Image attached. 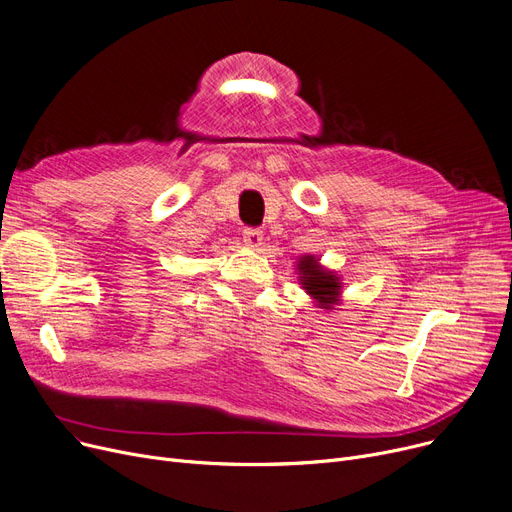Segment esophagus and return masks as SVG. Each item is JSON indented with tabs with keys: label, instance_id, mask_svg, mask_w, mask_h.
Instances as JSON below:
<instances>
[{
	"label": "esophagus",
	"instance_id": "obj_1",
	"mask_svg": "<svg viewBox=\"0 0 512 512\" xmlns=\"http://www.w3.org/2000/svg\"><path fill=\"white\" fill-rule=\"evenodd\" d=\"M242 240H245V245L249 249H259L263 245V232L257 228H247L242 232Z\"/></svg>",
	"mask_w": 512,
	"mask_h": 512
}]
</instances>
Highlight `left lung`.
Here are the masks:
<instances>
[{
  "label": "left lung",
  "instance_id": "obj_1",
  "mask_svg": "<svg viewBox=\"0 0 512 512\" xmlns=\"http://www.w3.org/2000/svg\"><path fill=\"white\" fill-rule=\"evenodd\" d=\"M299 284L313 299L315 307L332 311L342 301V280L340 276L319 263L315 255H303L297 261Z\"/></svg>",
  "mask_w": 512,
  "mask_h": 512
}]
</instances>
